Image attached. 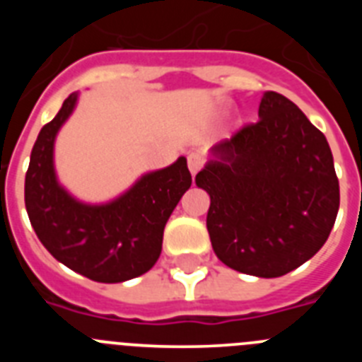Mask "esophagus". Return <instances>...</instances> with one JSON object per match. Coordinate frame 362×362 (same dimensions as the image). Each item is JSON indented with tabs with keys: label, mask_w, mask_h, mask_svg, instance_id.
I'll list each match as a JSON object with an SVG mask.
<instances>
[{
	"label": "esophagus",
	"mask_w": 362,
	"mask_h": 362,
	"mask_svg": "<svg viewBox=\"0 0 362 362\" xmlns=\"http://www.w3.org/2000/svg\"><path fill=\"white\" fill-rule=\"evenodd\" d=\"M204 166V158L201 156L199 152H192L188 153V170L192 172V174L196 175L197 172L201 170Z\"/></svg>",
	"instance_id": "obj_1"
}]
</instances>
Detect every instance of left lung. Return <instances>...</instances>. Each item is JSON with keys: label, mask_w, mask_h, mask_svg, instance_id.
Listing matches in <instances>:
<instances>
[{"label": "left lung", "mask_w": 362, "mask_h": 362, "mask_svg": "<svg viewBox=\"0 0 362 362\" xmlns=\"http://www.w3.org/2000/svg\"><path fill=\"white\" fill-rule=\"evenodd\" d=\"M196 175L209 192L206 228L219 261L279 277L321 250L339 210V179L325 134L296 103L264 92L259 121L214 146Z\"/></svg>", "instance_id": "8db88e82"}]
</instances>
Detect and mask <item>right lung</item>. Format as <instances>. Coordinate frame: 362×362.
<instances>
[{
	"mask_svg": "<svg viewBox=\"0 0 362 362\" xmlns=\"http://www.w3.org/2000/svg\"><path fill=\"white\" fill-rule=\"evenodd\" d=\"M76 101L78 94H70L34 143L25 175L28 219L45 248L70 270L98 283L134 279L159 259L166 221L192 185L187 159L143 175L112 203H79L54 172V139Z\"/></svg>",
	"mask_w": 362,
	"mask_h": 362,
	"instance_id": "right-lung-1",
	"label": "right lung"
}]
</instances>
